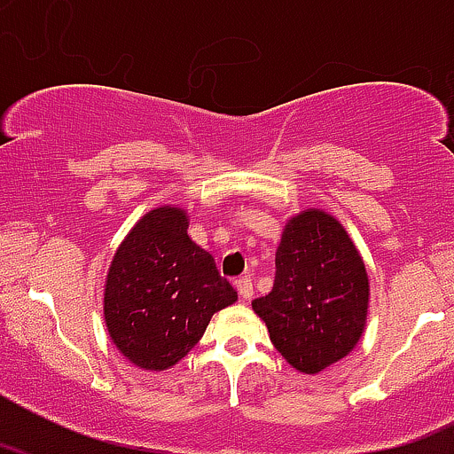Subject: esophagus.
I'll return each mask as SVG.
<instances>
[{
  "instance_id": "1",
  "label": "esophagus",
  "mask_w": 454,
  "mask_h": 454,
  "mask_svg": "<svg viewBox=\"0 0 454 454\" xmlns=\"http://www.w3.org/2000/svg\"><path fill=\"white\" fill-rule=\"evenodd\" d=\"M235 286H237V292H239L241 299H244V301L253 299V278H250V277H239L235 281Z\"/></svg>"
}]
</instances>
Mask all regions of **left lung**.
Instances as JSON below:
<instances>
[{
    "label": "left lung",
    "mask_w": 454,
    "mask_h": 454,
    "mask_svg": "<svg viewBox=\"0 0 454 454\" xmlns=\"http://www.w3.org/2000/svg\"><path fill=\"white\" fill-rule=\"evenodd\" d=\"M369 278L345 228L323 210L290 219L274 259L272 292L253 301L278 354L303 373L345 358L367 320Z\"/></svg>",
    "instance_id": "obj_1"
}]
</instances>
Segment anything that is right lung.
Masks as SVG:
<instances>
[{
	"instance_id": "1",
	"label": "right lung",
	"mask_w": 454,
	"mask_h": 454,
	"mask_svg": "<svg viewBox=\"0 0 454 454\" xmlns=\"http://www.w3.org/2000/svg\"><path fill=\"white\" fill-rule=\"evenodd\" d=\"M186 228L184 210H151L109 268L105 323L114 345L142 369L162 371L184 358L210 316L237 301L235 287Z\"/></svg>"
}]
</instances>
